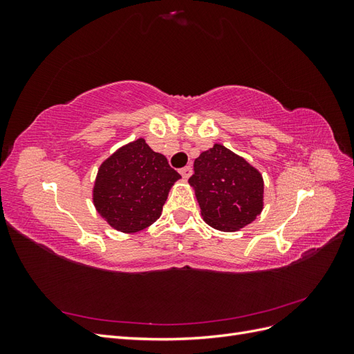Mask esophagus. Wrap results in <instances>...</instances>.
Instances as JSON below:
<instances>
[{"label": "esophagus", "instance_id": "esophagus-1", "mask_svg": "<svg viewBox=\"0 0 354 354\" xmlns=\"http://www.w3.org/2000/svg\"><path fill=\"white\" fill-rule=\"evenodd\" d=\"M180 174L181 177H183V180H187L190 176H192V168L190 167H185L180 169Z\"/></svg>", "mask_w": 354, "mask_h": 354}]
</instances>
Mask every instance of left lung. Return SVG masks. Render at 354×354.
<instances>
[{"instance_id":"8db88e82","label":"left lung","mask_w":354,"mask_h":354,"mask_svg":"<svg viewBox=\"0 0 354 354\" xmlns=\"http://www.w3.org/2000/svg\"><path fill=\"white\" fill-rule=\"evenodd\" d=\"M189 178L199 202L202 217L223 232L245 227L263 209L264 183L254 167L223 145L202 152Z\"/></svg>"}]
</instances>
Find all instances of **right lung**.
Wrapping results in <instances>:
<instances>
[{
  "instance_id": "1",
  "label": "right lung",
  "mask_w": 354,
  "mask_h": 354,
  "mask_svg": "<svg viewBox=\"0 0 354 354\" xmlns=\"http://www.w3.org/2000/svg\"><path fill=\"white\" fill-rule=\"evenodd\" d=\"M180 177L164 155L138 138L100 165L93 190L95 209L116 230H143L159 218L168 192Z\"/></svg>"
}]
</instances>
